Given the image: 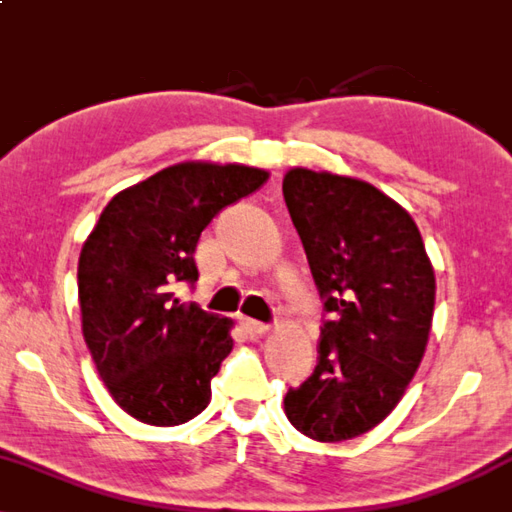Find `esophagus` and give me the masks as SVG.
Here are the masks:
<instances>
[{"label": "esophagus", "instance_id": "obj_1", "mask_svg": "<svg viewBox=\"0 0 512 512\" xmlns=\"http://www.w3.org/2000/svg\"><path fill=\"white\" fill-rule=\"evenodd\" d=\"M240 327L245 329L249 336H261V334L267 332V329H270L265 325V322H258V320H251V318H240Z\"/></svg>", "mask_w": 512, "mask_h": 512}]
</instances>
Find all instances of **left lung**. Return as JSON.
Listing matches in <instances>:
<instances>
[{"label": "left lung", "mask_w": 512, "mask_h": 512, "mask_svg": "<svg viewBox=\"0 0 512 512\" xmlns=\"http://www.w3.org/2000/svg\"><path fill=\"white\" fill-rule=\"evenodd\" d=\"M283 199L327 318L286 416L318 442L359 437L400 403L428 345L435 272L405 208L364 180L290 169Z\"/></svg>", "instance_id": "obj_1"}]
</instances>
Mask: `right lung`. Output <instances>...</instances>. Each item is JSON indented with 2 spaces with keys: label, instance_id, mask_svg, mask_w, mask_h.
I'll return each instance as SVG.
<instances>
[{
  "label": "right lung",
  "instance_id": "add662e5",
  "mask_svg": "<svg viewBox=\"0 0 512 512\" xmlns=\"http://www.w3.org/2000/svg\"><path fill=\"white\" fill-rule=\"evenodd\" d=\"M267 171L183 162L114 196L86 238L77 290L82 332L121 410L148 426H180L210 403V380L233 350L231 320L174 297L194 286L201 231L256 192Z\"/></svg>",
  "mask_w": 512,
  "mask_h": 512
}]
</instances>
